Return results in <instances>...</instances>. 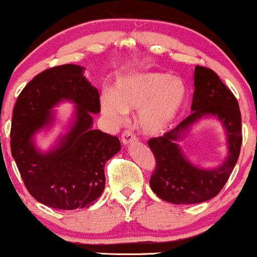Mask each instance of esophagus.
Segmentation results:
<instances>
[{"label": "esophagus", "instance_id": "obj_1", "mask_svg": "<svg viewBox=\"0 0 257 257\" xmlns=\"http://www.w3.org/2000/svg\"><path fill=\"white\" fill-rule=\"evenodd\" d=\"M120 140H122V143L124 145H128V144L133 143L137 140V137H135L133 132L131 131H124L122 134H120Z\"/></svg>", "mask_w": 257, "mask_h": 257}]
</instances>
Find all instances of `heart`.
Wrapping results in <instances>:
<instances>
[{
	"mask_svg": "<svg viewBox=\"0 0 257 257\" xmlns=\"http://www.w3.org/2000/svg\"><path fill=\"white\" fill-rule=\"evenodd\" d=\"M187 97V85L180 78L161 72H143L119 79L112 95L101 98V108L115 123L122 120L124 112L140 109V128L144 133L157 135L170 128Z\"/></svg>",
	"mask_w": 257,
	"mask_h": 257,
	"instance_id": "1",
	"label": "heart"
}]
</instances>
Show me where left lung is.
Masks as SVG:
<instances>
[{
	"label": "left lung",
	"mask_w": 257,
	"mask_h": 257,
	"mask_svg": "<svg viewBox=\"0 0 257 257\" xmlns=\"http://www.w3.org/2000/svg\"><path fill=\"white\" fill-rule=\"evenodd\" d=\"M191 113L163 137L148 142L155 156V170L150 187L157 196L172 204H199L215 197L229 178L240 154L241 114L233 92L222 83L212 69L196 66L194 72ZM207 114L222 120L228 137L230 155L215 170H200L189 164L176 145L180 135L197 119Z\"/></svg>",
	"instance_id": "left-lung-1"
}]
</instances>
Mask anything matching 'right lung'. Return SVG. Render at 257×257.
<instances>
[{
	"mask_svg": "<svg viewBox=\"0 0 257 257\" xmlns=\"http://www.w3.org/2000/svg\"><path fill=\"white\" fill-rule=\"evenodd\" d=\"M84 68L63 64L39 73L25 85L13 108L11 152L25 188L55 210L94 205L105 189V163L120 150L119 139L92 129L100 95L83 75ZM61 99L77 103V118L58 148L42 155L32 135L52 119L49 109Z\"/></svg>",
	"mask_w": 257,
	"mask_h": 257,
	"instance_id": "right-lung-1",
	"label": "right lung"
}]
</instances>
